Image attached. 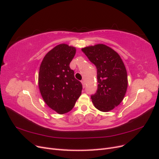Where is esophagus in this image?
Here are the masks:
<instances>
[{
  "instance_id": "34e87169",
  "label": "esophagus",
  "mask_w": 159,
  "mask_h": 159,
  "mask_svg": "<svg viewBox=\"0 0 159 159\" xmlns=\"http://www.w3.org/2000/svg\"><path fill=\"white\" fill-rule=\"evenodd\" d=\"M81 83H82V84H83V88H84L85 87V84H84V81L83 80L81 81Z\"/></svg>"
}]
</instances>
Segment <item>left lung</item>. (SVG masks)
<instances>
[{
	"instance_id": "left-lung-1",
	"label": "left lung",
	"mask_w": 159,
	"mask_h": 159,
	"mask_svg": "<svg viewBox=\"0 0 159 159\" xmlns=\"http://www.w3.org/2000/svg\"><path fill=\"white\" fill-rule=\"evenodd\" d=\"M82 51L97 68L98 90L91 96L96 109L107 112L124 100L127 89V74L120 55L104 44L82 48Z\"/></svg>"
}]
</instances>
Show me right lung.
Returning <instances> with one entry per match:
<instances>
[{
	"instance_id": "1",
	"label": "right lung",
	"mask_w": 159,
	"mask_h": 159,
	"mask_svg": "<svg viewBox=\"0 0 159 159\" xmlns=\"http://www.w3.org/2000/svg\"><path fill=\"white\" fill-rule=\"evenodd\" d=\"M75 53L76 48L73 46L65 43L56 45L45 55L39 67L41 95L45 104L59 114L73 108L83 89L69 66Z\"/></svg>"
}]
</instances>
